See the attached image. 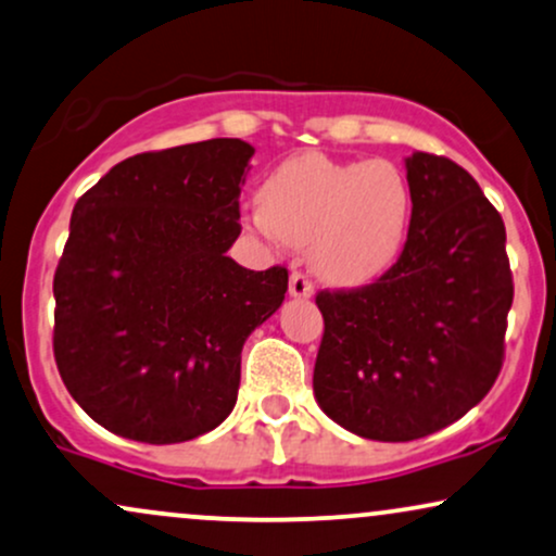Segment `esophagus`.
I'll return each instance as SVG.
<instances>
[{
  "label": "esophagus",
  "mask_w": 556,
  "mask_h": 556,
  "mask_svg": "<svg viewBox=\"0 0 556 556\" xmlns=\"http://www.w3.org/2000/svg\"><path fill=\"white\" fill-rule=\"evenodd\" d=\"M289 293L293 299H309L314 296V286L312 280L304 276V273H291L289 278Z\"/></svg>",
  "instance_id": "obj_1"
}]
</instances>
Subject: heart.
Segmentation results:
<instances>
[{"mask_svg": "<svg viewBox=\"0 0 556 556\" xmlns=\"http://www.w3.org/2000/svg\"><path fill=\"white\" fill-rule=\"evenodd\" d=\"M250 222L267 239L306 244L314 276L355 289L379 280L402 257L413 185L389 160L291 156L265 177Z\"/></svg>", "mask_w": 556, "mask_h": 556, "instance_id": "b5f03b06", "label": "heart"}]
</instances>
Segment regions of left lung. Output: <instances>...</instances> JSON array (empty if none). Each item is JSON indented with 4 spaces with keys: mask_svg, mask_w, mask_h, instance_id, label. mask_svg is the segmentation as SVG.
Instances as JSON below:
<instances>
[{
    "mask_svg": "<svg viewBox=\"0 0 556 556\" xmlns=\"http://www.w3.org/2000/svg\"><path fill=\"white\" fill-rule=\"evenodd\" d=\"M413 224L371 286L319 291L325 334L314 396L371 441H415L484 400L503 366L513 304L505 224L475 177L445 156L404 160Z\"/></svg>",
    "mask_w": 556,
    "mask_h": 556,
    "instance_id": "obj_1",
    "label": "left lung"
}]
</instances>
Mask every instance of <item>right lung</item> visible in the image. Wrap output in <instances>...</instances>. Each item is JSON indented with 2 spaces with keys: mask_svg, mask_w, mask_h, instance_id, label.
I'll list each match as a JSON object with an SVG mask.
<instances>
[{
  "mask_svg": "<svg viewBox=\"0 0 556 556\" xmlns=\"http://www.w3.org/2000/svg\"><path fill=\"white\" fill-rule=\"evenodd\" d=\"M252 154L211 139L128 156L74 205L53 355L74 402L115 435L193 441L235 409L244 340L289 291L286 267L226 257Z\"/></svg>",
  "mask_w": 556,
  "mask_h": 556,
  "instance_id": "add662e5",
  "label": "right lung"
}]
</instances>
